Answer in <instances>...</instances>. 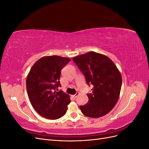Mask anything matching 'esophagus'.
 I'll return each instance as SVG.
<instances>
[{"label":"esophagus","instance_id":"1","mask_svg":"<svg viewBox=\"0 0 149 149\" xmlns=\"http://www.w3.org/2000/svg\"><path fill=\"white\" fill-rule=\"evenodd\" d=\"M79 92H77V93H76L74 94V95H73V97H77V96L79 95Z\"/></svg>","mask_w":149,"mask_h":149}]
</instances>
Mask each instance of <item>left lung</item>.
I'll return each mask as SVG.
<instances>
[{
    "label": "left lung",
    "instance_id": "1",
    "mask_svg": "<svg viewBox=\"0 0 149 149\" xmlns=\"http://www.w3.org/2000/svg\"><path fill=\"white\" fill-rule=\"evenodd\" d=\"M73 61L84 76L88 85H93L89 100L79 108L89 118H100L113 109L118 101L122 77L116 66L109 58L102 54L90 52L76 56Z\"/></svg>",
    "mask_w": 149,
    "mask_h": 149
}]
</instances>
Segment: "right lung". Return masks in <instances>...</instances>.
<instances>
[{
    "mask_svg": "<svg viewBox=\"0 0 149 149\" xmlns=\"http://www.w3.org/2000/svg\"><path fill=\"white\" fill-rule=\"evenodd\" d=\"M70 60L56 55L43 57L30 70L26 81L28 96L31 105L43 118L58 119L66 114L70 96L56 89L61 86V71Z\"/></svg>",
    "mask_w": 149,
    "mask_h": 149,
    "instance_id": "right-lung-1",
    "label": "right lung"
}]
</instances>
